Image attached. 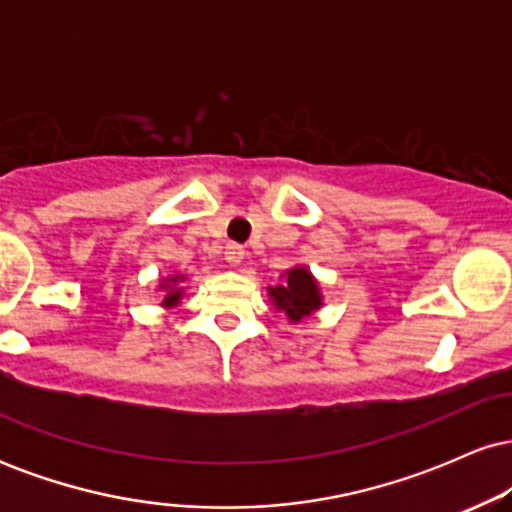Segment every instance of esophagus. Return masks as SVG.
Wrapping results in <instances>:
<instances>
[{
    "instance_id": "obj_1",
    "label": "esophagus",
    "mask_w": 512,
    "mask_h": 512,
    "mask_svg": "<svg viewBox=\"0 0 512 512\" xmlns=\"http://www.w3.org/2000/svg\"><path fill=\"white\" fill-rule=\"evenodd\" d=\"M223 257H226V262H228V264H233V267H238V264L245 260V250H243V245H238V243H228V245H226V250H223Z\"/></svg>"
}]
</instances>
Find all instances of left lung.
I'll return each mask as SVG.
<instances>
[{
	"label": "left lung",
	"mask_w": 512,
	"mask_h": 512,
	"mask_svg": "<svg viewBox=\"0 0 512 512\" xmlns=\"http://www.w3.org/2000/svg\"><path fill=\"white\" fill-rule=\"evenodd\" d=\"M269 296H272L276 308L284 310L293 322H301L303 317L320 308V291H317L313 274L303 267L289 269L284 284L272 286Z\"/></svg>",
	"instance_id": "left-lung-1"
}]
</instances>
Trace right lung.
<instances>
[{"label": "right lung", "mask_w": 512, "mask_h": 512, "mask_svg": "<svg viewBox=\"0 0 512 512\" xmlns=\"http://www.w3.org/2000/svg\"><path fill=\"white\" fill-rule=\"evenodd\" d=\"M178 279H180V276H170V279L166 281V284H163V286H170V284H178ZM180 289H170L168 291V296L166 298H163V305H175V303H178L180 301Z\"/></svg>", "instance_id": "right-lung-1"}]
</instances>
